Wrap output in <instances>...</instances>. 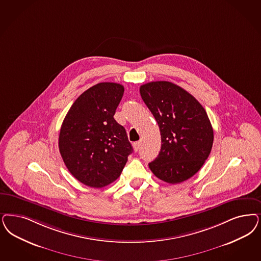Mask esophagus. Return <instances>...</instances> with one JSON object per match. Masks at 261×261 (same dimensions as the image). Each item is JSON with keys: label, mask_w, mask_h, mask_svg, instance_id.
<instances>
[{"label": "esophagus", "mask_w": 261, "mask_h": 261, "mask_svg": "<svg viewBox=\"0 0 261 261\" xmlns=\"http://www.w3.org/2000/svg\"><path fill=\"white\" fill-rule=\"evenodd\" d=\"M133 146H134V149H135L136 151H138V150H139V148H140V142H135V143H133Z\"/></svg>", "instance_id": "34e87169"}]
</instances>
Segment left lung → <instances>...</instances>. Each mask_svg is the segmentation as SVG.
Masks as SVG:
<instances>
[{"instance_id": "left-lung-1", "label": "left lung", "mask_w": 261, "mask_h": 261, "mask_svg": "<svg viewBox=\"0 0 261 261\" xmlns=\"http://www.w3.org/2000/svg\"><path fill=\"white\" fill-rule=\"evenodd\" d=\"M140 93L158 123L162 141L149 169L171 184L189 179L200 170L213 145V128L205 110L188 91L171 82L144 84Z\"/></svg>"}]
</instances>
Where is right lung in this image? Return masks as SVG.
Masks as SVG:
<instances>
[{"mask_svg": "<svg viewBox=\"0 0 261 261\" xmlns=\"http://www.w3.org/2000/svg\"><path fill=\"white\" fill-rule=\"evenodd\" d=\"M124 88L99 83L75 100L63 119L59 148L68 171L83 184L102 188L117 180L133 147L114 118Z\"/></svg>", "mask_w": 261, "mask_h": 261, "instance_id": "add662e5", "label": "right lung"}]
</instances>
